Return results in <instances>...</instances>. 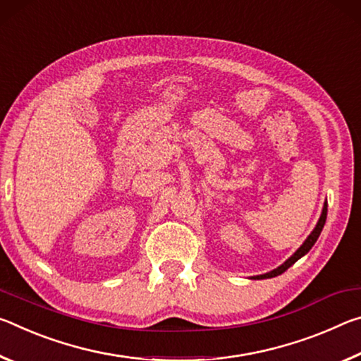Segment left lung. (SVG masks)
<instances>
[{
	"label": "left lung",
	"instance_id": "8db88e82",
	"mask_svg": "<svg viewBox=\"0 0 361 361\" xmlns=\"http://www.w3.org/2000/svg\"><path fill=\"white\" fill-rule=\"evenodd\" d=\"M326 214H328V203L324 202V206H323V211H322V216H320V219H318L317 226H315V228H314V232H312L309 236H307V240L304 241L302 246H300L299 250H298L296 252H294L293 256L289 257L285 264H281L280 267H276L275 270L269 271V274H264V275H257V276H254V280L274 279V276H276V275H281L283 271H286L289 267H291V265H293L294 262L299 261V259L302 257V256H305V254L312 250V246L315 245V241L318 240V236H320L322 230H323V227H324V222H326Z\"/></svg>",
	"mask_w": 361,
	"mask_h": 361
}]
</instances>
